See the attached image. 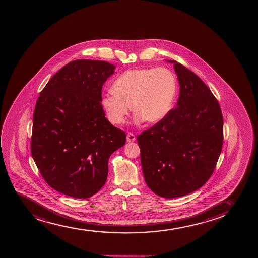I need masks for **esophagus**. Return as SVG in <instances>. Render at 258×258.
Masks as SVG:
<instances>
[{"mask_svg": "<svg viewBox=\"0 0 258 258\" xmlns=\"http://www.w3.org/2000/svg\"><path fill=\"white\" fill-rule=\"evenodd\" d=\"M126 140H127V142H134L136 140V137H135L134 134L129 133L127 134V136H126Z\"/></svg>", "mask_w": 258, "mask_h": 258, "instance_id": "obj_1", "label": "esophagus"}]
</instances>
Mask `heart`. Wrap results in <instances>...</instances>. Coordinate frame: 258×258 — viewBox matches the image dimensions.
<instances>
[{"mask_svg":"<svg viewBox=\"0 0 258 258\" xmlns=\"http://www.w3.org/2000/svg\"><path fill=\"white\" fill-rule=\"evenodd\" d=\"M113 93L101 99L110 121L124 124L130 112L135 121L157 123L168 115L177 92V80L169 69H137L125 71L113 83Z\"/></svg>","mask_w":258,"mask_h":258,"instance_id":"heart-1","label":"heart"}]
</instances>
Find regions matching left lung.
<instances>
[{"label": "left lung", "instance_id": "obj_1", "mask_svg": "<svg viewBox=\"0 0 258 258\" xmlns=\"http://www.w3.org/2000/svg\"><path fill=\"white\" fill-rule=\"evenodd\" d=\"M180 84L177 107L138 136L145 182L163 198L202 187L215 169L223 145L219 102L203 81L173 60Z\"/></svg>", "mask_w": 258, "mask_h": 258}]
</instances>
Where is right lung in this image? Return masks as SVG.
I'll return each mask as SVG.
<instances>
[{
	"instance_id": "right-lung-1",
	"label": "right lung",
	"mask_w": 258,
	"mask_h": 258,
	"mask_svg": "<svg viewBox=\"0 0 258 258\" xmlns=\"http://www.w3.org/2000/svg\"><path fill=\"white\" fill-rule=\"evenodd\" d=\"M115 66L105 61L69 62L50 78L36 102L31 152L50 187L73 198L103 187L108 159L126 141L105 117L101 89Z\"/></svg>"
}]
</instances>
